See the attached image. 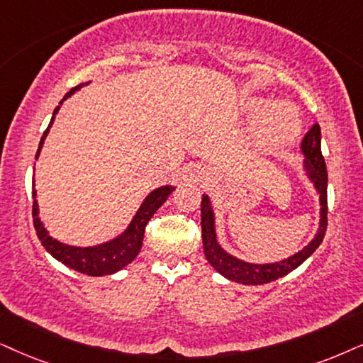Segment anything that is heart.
Wrapping results in <instances>:
<instances>
[{
	"label": "heart",
	"mask_w": 363,
	"mask_h": 363,
	"mask_svg": "<svg viewBox=\"0 0 363 363\" xmlns=\"http://www.w3.org/2000/svg\"><path fill=\"white\" fill-rule=\"evenodd\" d=\"M251 110L258 118L256 139L266 150H279L290 145L301 130V118L296 108L288 102L269 104L268 100H253Z\"/></svg>",
	"instance_id": "1"
}]
</instances>
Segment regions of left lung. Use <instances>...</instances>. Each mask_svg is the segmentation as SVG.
<instances>
[{"label":"left lung","mask_w":363,"mask_h":363,"mask_svg":"<svg viewBox=\"0 0 363 363\" xmlns=\"http://www.w3.org/2000/svg\"><path fill=\"white\" fill-rule=\"evenodd\" d=\"M320 144H322V130H320L318 123H315L306 132L305 139L301 140V154L305 157L303 169L306 177L310 179V182L315 186V189L320 196V224L313 240L303 250L290 256V258L277 261V263L256 264L247 263V261H242L236 258V256L229 255L228 251H224L221 245L218 242V236H216V218L213 204H211L209 196L203 194V201H201V228H203L204 255L206 259L209 261V264L219 274L241 284H264L274 281V279L281 278L284 274H288L295 268H298L305 259H308L315 253L316 247L322 245L325 231H327L328 174Z\"/></svg>","instance_id":"8db88e82"}]
</instances>
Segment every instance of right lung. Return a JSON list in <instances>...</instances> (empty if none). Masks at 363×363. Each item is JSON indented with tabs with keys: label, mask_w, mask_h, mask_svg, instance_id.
I'll list each match as a JSON object with an SVG mask.
<instances>
[{
	"label": "right lung",
	"mask_w": 363,
	"mask_h": 363,
	"mask_svg": "<svg viewBox=\"0 0 363 363\" xmlns=\"http://www.w3.org/2000/svg\"><path fill=\"white\" fill-rule=\"evenodd\" d=\"M89 84V82H86ZM84 84L73 86V89L68 91L65 97L62 99V105L68 97H72L77 90H80ZM53 110V117L50 121V125L47 127V130L43 132V137H41L38 150H36V157L38 159L40 150L43 147L45 139H47L50 127L53 125L55 116L58 113V108ZM176 189L174 186H160L157 189H154L150 194L145 197L144 203L140 204V208L137 209V213L134 218H132L130 224H128L125 231L122 235H118L113 240L105 241L102 245H95V246H86V247H80V246H70L65 245V242L55 240L48 235L47 228L43 226L40 219V209H38V201H36V191H35V177H33V224L36 229V236L41 241V245L45 246V250L48 251L50 255L53 256L55 259H58L60 263H63L68 268L75 269V272L89 274V277H105V274H112L117 273L118 269H122L123 266H127L128 263H132L137 255H139L140 247H142V241H144V231L145 226H147L149 219L152 218L160 206L167 201V197L171 192Z\"/></svg>",
	"instance_id": "right-lung-1"
}]
</instances>
